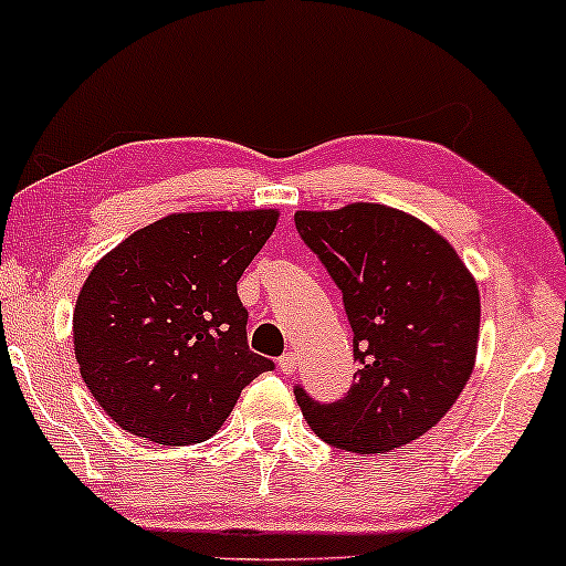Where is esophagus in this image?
Returning <instances> with one entry per match:
<instances>
[{
	"mask_svg": "<svg viewBox=\"0 0 566 566\" xmlns=\"http://www.w3.org/2000/svg\"><path fill=\"white\" fill-rule=\"evenodd\" d=\"M277 366H281L283 374H293L296 371V354H291V350L289 354H283L281 358H277Z\"/></svg>",
	"mask_w": 566,
	"mask_h": 566,
	"instance_id": "esophagus-1",
	"label": "esophagus"
}]
</instances>
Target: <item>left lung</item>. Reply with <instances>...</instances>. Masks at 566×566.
<instances>
[{"mask_svg":"<svg viewBox=\"0 0 566 566\" xmlns=\"http://www.w3.org/2000/svg\"><path fill=\"white\" fill-rule=\"evenodd\" d=\"M298 237L343 291L361 369L337 402H296L337 450L387 454L442 421L471 379L481 296L442 233L377 202L298 210Z\"/></svg>","mask_w":566,"mask_h":566,"instance_id":"obj_1","label":"left lung"}]
</instances>
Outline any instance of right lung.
I'll use <instances>...</instances> for the list:
<instances>
[{
    "label": "right lung",
    "mask_w": 566,
    "mask_h": 566,
    "mask_svg": "<svg viewBox=\"0 0 566 566\" xmlns=\"http://www.w3.org/2000/svg\"><path fill=\"white\" fill-rule=\"evenodd\" d=\"M277 210L171 212L101 256L80 289L72 337L85 387L129 434L205 442L273 361L247 346L237 283Z\"/></svg>",
    "instance_id": "obj_1"
}]
</instances>
